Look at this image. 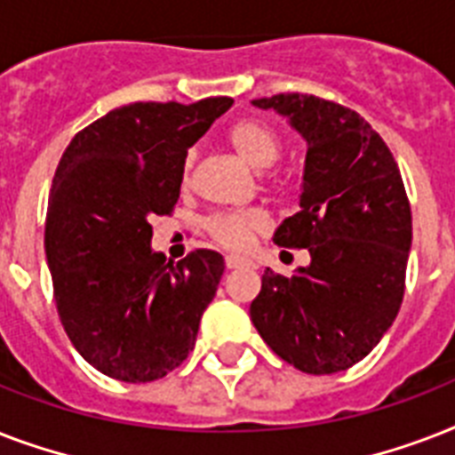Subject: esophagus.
<instances>
[{
    "mask_svg": "<svg viewBox=\"0 0 455 455\" xmlns=\"http://www.w3.org/2000/svg\"><path fill=\"white\" fill-rule=\"evenodd\" d=\"M227 269H257V267H255V262H252V259L228 255L227 257Z\"/></svg>",
    "mask_w": 455,
    "mask_h": 455,
    "instance_id": "34e87169",
    "label": "esophagus"
}]
</instances>
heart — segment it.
Listing matches in <instances>:
<instances>
[{
    "instance_id": "b5f03b06",
    "label": "heart",
    "mask_w": 455,
    "mask_h": 455,
    "mask_svg": "<svg viewBox=\"0 0 455 455\" xmlns=\"http://www.w3.org/2000/svg\"><path fill=\"white\" fill-rule=\"evenodd\" d=\"M227 141L255 170L271 167L278 160V153H281V141H278L276 132L271 130L269 124L259 123V120H238V123H234L227 132ZM191 167L193 153H188L184 163L186 179L191 174ZM267 228H269V214L259 210V207H250V210H241V212L214 214L212 220L207 221L210 238L221 248L235 250V252L250 248L255 235L264 234Z\"/></svg>"
}]
</instances>
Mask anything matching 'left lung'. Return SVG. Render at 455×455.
<instances>
[{
	"mask_svg": "<svg viewBox=\"0 0 455 455\" xmlns=\"http://www.w3.org/2000/svg\"><path fill=\"white\" fill-rule=\"evenodd\" d=\"M307 141L299 212L274 243L307 248L309 267L291 278L264 271L250 318L262 339L302 373L331 375L359 363L387 332L406 288L411 205L387 144L339 103L309 94L255 99Z\"/></svg>",
	"mask_w": 455,
	"mask_h": 455,
	"instance_id": "obj_1",
	"label": "left lung"
}]
</instances>
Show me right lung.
I'll return each instance as SVG.
<instances>
[{
	"instance_id": "obj_1",
	"label": "right lung",
	"mask_w": 455,
	"mask_h": 455,
	"mask_svg": "<svg viewBox=\"0 0 455 455\" xmlns=\"http://www.w3.org/2000/svg\"><path fill=\"white\" fill-rule=\"evenodd\" d=\"M231 103L110 110L75 134L56 167L44 227L53 299L75 349L108 378L160 380L196 345L224 257L196 250L164 262L148 220L174 210L186 153Z\"/></svg>"
}]
</instances>
